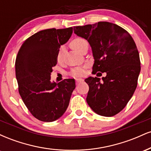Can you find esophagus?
I'll use <instances>...</instances> for the list:
<instances>
[{"label": "esophagus", "instance_id": "1", "mask_svg": "<svg viewBox=\"0 0 151 151\" xmlns=\"http://www.w3.org/2000/svg\"><path fill=\"white\" fill-rule=\"evenodd\" d=\"M84 81V79H76V84H79V83L83 82Z\"/></svg>", "mask_w": 151, "mask_h": 151}]
</instances>
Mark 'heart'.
Here are the masks:
<instances>
[{"label":"heart","mask_w":151,"mask_h":151,"mask_svg":"<svg viewBox=\"0 0 151 151\" xmlns=\"http://www.w3.org/2000/svg\"><path fill=\"white\" fill-rule=\"evenodd\" d=\"M88 45L87 41L85 39L81 37H76L74 38L70 42V46L76 51L80 52L81 50L84 46ZM64 55V47H60V48L58 50V55H57V60L58 62H61L63 59ZM85 74V70L83 67H76V68L72 69L70 71V74L72 77H81Z\"/></svg>","instance_id":"b5f03b06"}]
</instances>
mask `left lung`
Here are the masks:
<instances>
[{"label": "left lung", "mask_w": 151, "mask_h": 151, "mask_svg": "<svg viewBox=\"0 0 151 151\" xmlns=\"http://www.w3.org/2000/svg\"><path fill=\"white\" fill-rule=\"evenodd\" d=\"M74 32L91 47L93 74L106 72L103 81L96 77L85 79L89 87L86 102L99 115L115 116L125 108L138 84L141 62L136 43L125 29L109 22L76 26Z\"/></svg>", "instance_id": "left-lung-1"}]
</instances>
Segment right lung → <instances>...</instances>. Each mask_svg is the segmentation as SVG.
<instances>
[{"label": "right lung", "instance_id": "right-lung-1", "mask_svg": "<svg viewBox=\"0 0 151 151\" xmlns=\"http://www.w3.org/2000/svg\"><path fill=\"white\" fill-rule=\"evenodd\" d=\"M72 27L47 29L32 35L22 45L15 60L18 91L29 111L44 122L61 117L75 89L74 79L52 83L50 74L57 65V55L68 41Z\"/></svg>", "mask_w": 151, "mask_h": 151}]
</instances>
